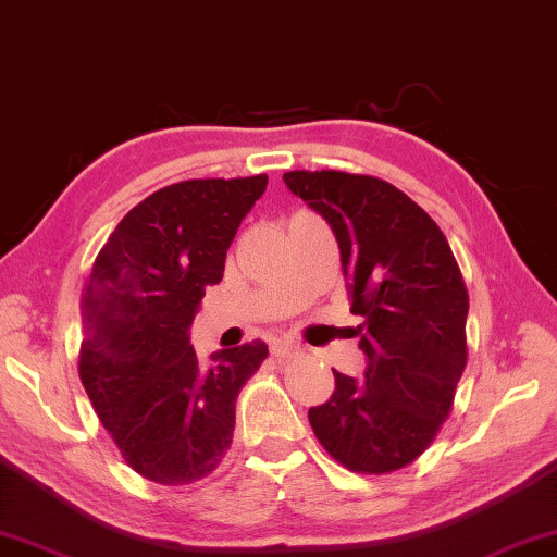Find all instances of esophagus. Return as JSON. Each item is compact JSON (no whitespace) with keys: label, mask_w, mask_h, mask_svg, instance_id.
Returning <instances> with one entry per match:
<instances>
[{"label":"esophagus","mask_w":557,"mask_h":557,"mask_svg":"<svg viewBox=\"0 0 557 557\" xmlns=\"http://www.w3.org/2000/svg\"><path fill=\"white\" fill-rule=\"evenodd\" d=\"M298 351H301V344H296L294 338H273L271 342V354L278 359L296 357Z\"/></svg>","instance_id":"1"}]
</instances>
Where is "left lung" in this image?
Masks as SVG:
<instances>
[{"label":"left lung","mask_w":557,"mask_h":557,"mask_svg":"<svg viewBox=\"0 0 557 557\" xmlns=\"http://www.w3.org/2000/svg\"><path fill=\"white\" fill-rule=\"evenodd\" d=\"M284 183L332 225L351 313L364 317V382L334 372L332 399L309 409L313 434L346 470H401L437 437L467 364L470 298L453 248L386 181L292 171Z\"/></svg>","instance_id":"1"}]
</instances>
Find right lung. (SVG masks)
<instances>
[{
	"mask_svg": "<svg viewBox=\"0 0 557 557\" xmlns=\"http://www.w3.org/2000/svg\"><path fill=\"white\" fill-rule=\"evenodd\" d=\"M269 175L165 185L140 200L92 263L83 294L79 379L120 455L145 480L190 485L221 465L236 399L269 346L200 364L188 329Z\"/></svg>",
	"mask_w": 557,
	"mask_h": 557,
	"instance_id": "add662e5",
	"label": "right lung"
}]
</instances>
